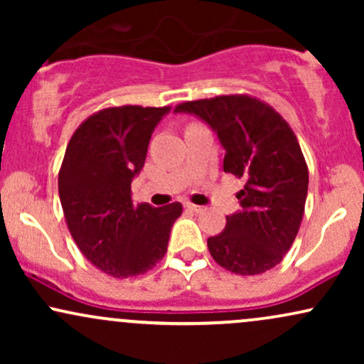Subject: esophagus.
Here are the masks:
<instances>
[{
	"label": "esophagus",
	"instance_id": "34e87169",
	"mask_svg": "<svg viewBox=\"0 0 364 364\" xmlns=\"http://www.w3.org/2000/svg\"><path fill=\"white\" fill-rule=\"evenodd\" d=\"M185 207L188 208V210H191V212H200V210H202V207L195 205V203H186Z\"/></svg>",
	"mask_w": 364,
	"mask_h": 364
}]
</instances>
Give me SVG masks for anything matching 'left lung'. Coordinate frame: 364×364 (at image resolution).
<instances>
[{"instance_id": "8db88e82", "label": "left lung", "mask_w": 364, "mask_h": 364, "mask_svg": "<svg viewBox=\"0 0 364 364\" xmlns=\"http://www.w3.org/2000/svg\"><path fill=\"white\" fill-rule=\"evenodd\" d=\"M191 112L215 129L225 150L224 173L243 178L241 210L225 217V228L207 240L220 267L237 275L274 269L289 252L301 225L308 193V166L287 121L248 94L188 101Z\"/></svg>"}]
</instances>
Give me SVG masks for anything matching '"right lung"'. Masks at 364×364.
<instances>
[{"mask_svg": "<svg viewBox=\"0 0 364 364\" xmlns=\"http://www.w3.org/2000/svg\"><path fill=\"white\" fill-rule=\"evenodd\" d=\"M166 112L168 106L132 104L94 112L75 129L63 157L58 190L70 235L92 265L116 279L161 262L183 212L179 202L156 208L132 200V179Z\"/></svg>", "mask_w": 364, "mask_h": 364, "instance_id": "add662e5", "label": "right lung"}]
</instances>
